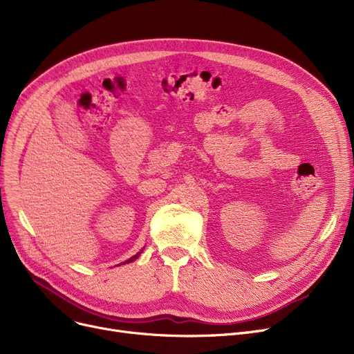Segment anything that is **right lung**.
<instances>
[{
  "instance_id": "right-lung-1",
  "label": "right lung",
  "mask_w": 354,
  "mask_h": 354,
  "mask_svg": "<svg viewBox=\"0 0 354 354\" xmlns=\"http://www.w3.org/2000/svg\"><path fill=\"white\" fill-rule=\"evenodd\" d=\"M142 251H143V250H140V252H138L136 255H133V257H130L129 259H126V261H124L123 264H129V263H132V261H135V259H136V258H139V255L142 254Z\"/></svg>"
}]
</instances>
